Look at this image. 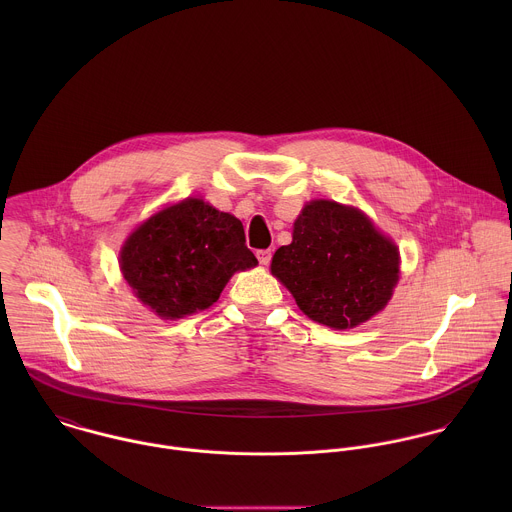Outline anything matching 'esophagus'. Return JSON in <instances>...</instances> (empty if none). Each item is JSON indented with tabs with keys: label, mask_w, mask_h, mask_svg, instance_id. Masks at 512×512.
I'll return each mask as SVG.
<instances>
[{
	"label": "esophagus",
	"mask_w": 512,
	"mask_h": 512,
	"mask_svg": "<svg viewBox=\"0 0 512 512\" xmlns=\"http://www.w3.org/2000/svg\"><path fill=\"white\" fill-rule=\"evenodd\" d=\"M256 258H258L260 264L268 266L270 260H272V252H270V250H258V252H256Z\"/></svg>",
	"instance_id": "1"
}]
</instances>
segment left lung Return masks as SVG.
Instances as JSON below:
<instances>
[{
  "label": "left lung",
  "mask_w": 512,
  "mask_h": 512,
  "mask_svg": "<svg viewBox=\"0 0 512 512\" xmlns=\"http://www.w3.org/2000/svg\"><path fill=\"white\" fill-rule=\"evenodd\" d=\"M398 250L361 211L333 201L309 203L293 224L292 244L276 250L272 274L299 309L333 329H351L390 299Z\"/></svg>",
  "instance_id": "left-lung-1"
}]
</instances>
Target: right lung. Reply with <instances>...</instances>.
Wrapping results in <instances>:
<instances>
[{
	"instance_id": "right-lung-1",
	"label": "right lung",
	"mask_w": 512,
	"mask_h": 512,
	"mask_svg": "<svg viewBox=\"0 0 512 512\" xmlns=\"http://www.w3.org/2000/svg\"><path fill=\"white\" fill-rule=\"evenodd\" d=\"M242 222L185 199L130 234L120 268L134 293L165 319L207 309L236 270L256 266Z\"/></svg>"
}]
</instances>
